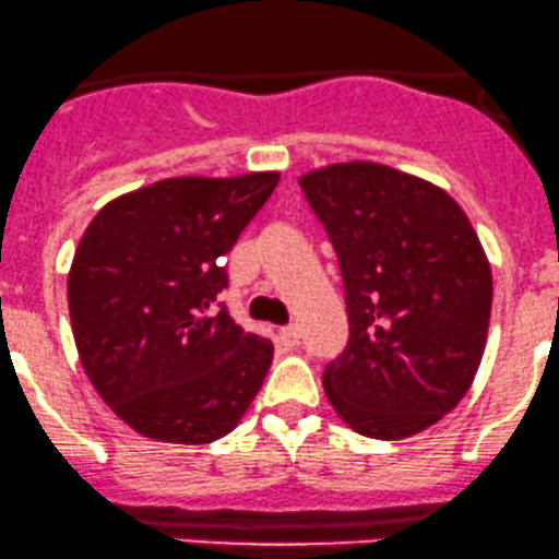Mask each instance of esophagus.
<instances>
[{
    "instance_id": "obj_1",
    "label": "esophagus",
    "mask_w": 559,
    "mask_h": 559,
    "mask_svg": "<svg viewBox=\"0 0 559 559\" xmlns=\"http://www.w3.org/2000/svg\"><path fill=\"white\" fill-rule=\"evenodd\" d=\"M280 344L282 349H296L301 344V328L298 325H287L280 330Z\"/></svg>"
}]
</instances>
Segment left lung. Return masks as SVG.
I'll return each instance as SVG.
<instances>
[{
	"instance_id": "8db88e82",
	"label": "left lung",
	"mask_w": 559,
	"mask_h": 559,
	"mask_svg": "<svg viewBox=\"0 0 559 559\" xmlns=\"http://www.w3.org/2000/svg\"><path fill=\"white\" fill-rule=\"evenodd\" d=\"M346 290L349 341L325 368L354 431L405 440L469 392L488 338L493 277L469 218L416 176L344 162L301 176Z\"/></svg>"
}]
</instances>
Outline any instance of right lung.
I'll return each instance as SVG.
<instances>
[{"instance_id":"right-lung-1","label":"right lung","mask_w":559,"mask_h":559,"mask_svg":"<svg viewBox=\"0 0 559 559\" xmlns=\"http://www.w3.org/2000/svg\"><path fill=\"white\" fill-rule=\"evenodd\" d=\"M280 173L167 178L98 210L69 272L82 368L138 435L205 445L229 435L272 365L269 338L215 304L224 255Z\"/></svg>"}]
</instances>
